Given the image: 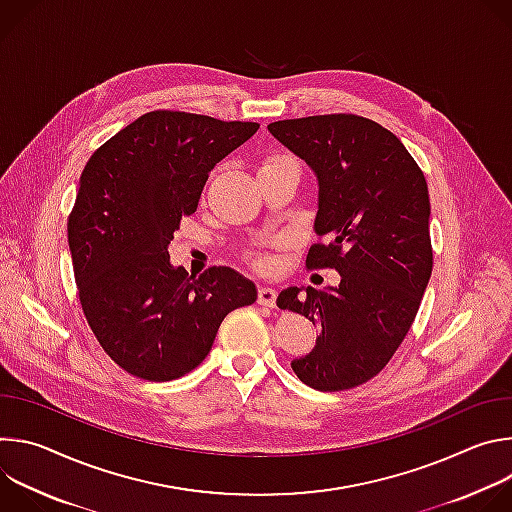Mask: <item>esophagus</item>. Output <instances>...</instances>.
<instances>
[{"instance_id": "34e87169", "label": "esophagus", "mask_w": 512, "mask_h": 512, "mask_svg": "<svg viewBox=\"0 0 512 512\" xmlns=\"http://www.w3.org/2000/svg\"><path fill=\"white\" fill-rule=\"evenodd\" d=\"M275 300H277V291L273 287H259V296H257V302L261 306H267V308H275Z\"/></svg>"}]
</instances>
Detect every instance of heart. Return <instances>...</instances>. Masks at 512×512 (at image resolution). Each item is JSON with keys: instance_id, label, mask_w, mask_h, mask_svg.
<instances>
[{"instance_id": "heart-1", "label": "heart", "mask_w": 512, "mask_h": 512, "mask_svg": "<svg viewBox=\"0 0 512 512\" xmlns=\"http://www.w3.org/2000/svg\"><path fill=\"white\" fill-rule=\"evenodd\" d=\"M281 168H298L300 170V164L298 160L287 154V152H269L267 156H263L261 164H259V172H267V170H281ZM259 265L265 267L269 265L267 259H259Z\"/></svg>"}]
</instances>
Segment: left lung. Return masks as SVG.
I'll list each match as a JSON object with an SVG mask.
<instances>
[{
	"label": "left lung",
	"mask_w": 512,
	"mask_h": 512,
	"mask_svg": "<svg viewBox=\"0 0 512 512\" xmlns=\"http://www.w3.org/2000/svg\"><path fill=\"white\" fill-rule=\"evenodd\" d=\"M267 129L318 176L308 269H336V287H287L277 306L320 328L291 369L318 391L379 375L407 336L431 277L427 182L397 135L373 119L332 113Z\"/></svg>",
	"instance_id": "1"
}]
</instances>
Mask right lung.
<instances>
[{
	"label": "right lung",
	"mask_w": 512,
	"mask_h": 512,
	"mask_svg": "<svg viewBox=\"0 0 512 512\" xmlns=\"http://www.w3.org/2000/svg\"><path fill=\"white\" fill-rule=\"evenodd\" d=\"M259 129L184 111L145 113L89 158L68 216L85 318L123 371L172 381L194 371L218 326L257 300L231 267L188 275L168 245L196 212L208 172Z\"/></svg>",
	"instance_id": "obj_1"
}]
</instances>
